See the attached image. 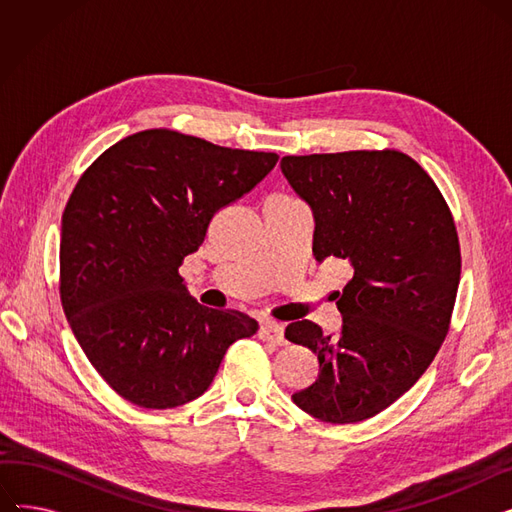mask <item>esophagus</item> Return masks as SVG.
<instances>
[{
    "instance_id": "obj_1",
    "label": "esophagus",
    "mask_w": 512,
    "mask_h": 512,
    "mask_svg": "<svg viewBox=\"0 0 512 512\" xmlns=\"http://www.w3.org/2000/svg\"><path fill=\"white\" fill-rule=\"evenodd\" d=\"M259 336L263 338V340H270V342H274V344H280V346H284L288 340L284 338V328L280 326V324H276V321H265V324L261 326V330H259Z\"/></svg>"
}]
</instances>
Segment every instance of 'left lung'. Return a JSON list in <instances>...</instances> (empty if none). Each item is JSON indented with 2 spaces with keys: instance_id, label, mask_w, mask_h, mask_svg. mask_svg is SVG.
Masks as SVG:
<instances>
[{
  "instance_id": "8db88e82",
  "label": "left lung",
  "mask_w": 512,
  "mask_h": 512,
  "mask_svg": "<svg viewBox=\"0 0 512 512\" xmlns=\"http://www.w3.org/2000/svg\"><path fill=\"white\" fill-rule=\"evenodd\" d=\"M282 174L315 220L313 255L344 259L336 292L342 328L309 319L284 336L319 359L294 405L326 423H359L388 409L438 355L461 280V247L436 182L396 149L286 155Z\"/></svg>"
}]
</instances>
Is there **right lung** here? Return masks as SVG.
I'll return each mask as SVG.
<instances>
[{
	"instance_id": "right-lung-1",
	"label": "right lung",
	"mask_w": 512,
	"mask_h": 512,
	"mask_svg": "<svg viewBox=\"0 0 512 512\" xmlns=\"http://www.w3.org/2000/svg\"><path fill=\"white\" fill-rule=\"evenodd\" d=\"M278 155L151 128L105 149L62 215L60 299L83 353L143 409L201 396L228 351L257 332L240 311L199 305L178 267L220 209L272 172Z\"/></svg>"
}]
</instances>
